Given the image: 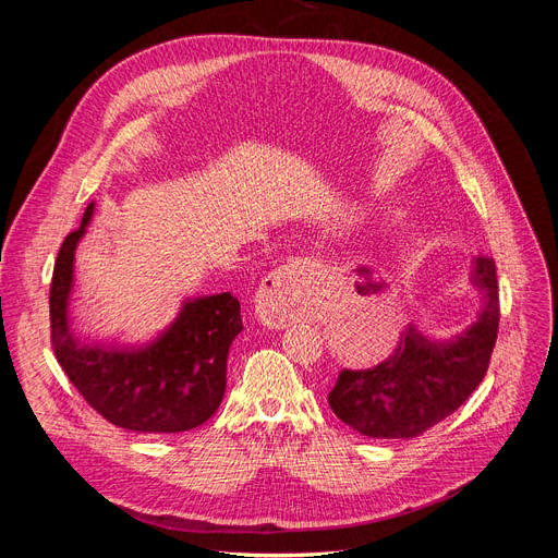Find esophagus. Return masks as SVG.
<instances>
[{
	"label": "esophagus",
	"instance_id": "34e87169",
	"mask_svg": "<svg viewBox=\"0 0 558 558\" xmlns=\"http://www.w3.org/2000/svg\"><path fill=\"white\" fill-rule=\"evenodd\" d=\"M305 267L307 259L294 257L264 278L255 296L257 314L264 324L280 328L291 318V312L296 310L299 296L303 294Z\"/></svg>",
	"mask_w": 558,
	"mask_h": 558
}]
</instances>
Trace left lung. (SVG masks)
Here are the masks:
<instances>
[{"label": "left lung", "instance_id": "obj_1", "mask_svg": "<svg viewBox=\"0 0 558 558\" xmlns=\"http://www.w3.org/2000/svg\"><path fill=\"white\" fill-rule=\"evenodd\" d=\"M471 280L482 294L475 324L450 341L409 326L383 364L343 368L328 396L337 418L371 438H414L457 412L484 379L500 326L493 257L473 262Z\"/></svg>", "mask_w": 558, "mask_h": 558}]
</instances>
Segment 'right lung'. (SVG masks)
I'll list each match as a JSON object with an SVG mask.
<instances>
[{
    "label": "right lung",
    "mask_w": 558,
    "mask_h": 558,
    "mask_svg": "<svg viewBox=\"0 0 558 558\" xmlns=\"http://www.w3.org/2000/svg\"><path fill=\"white\" fill-rule=\"evenodd\" d=\"M95 213L85 208L53 264L49 289L51 345L58 364L97 414L140 434L187 432L208 421L223 400L226 364L242 326L230 291L187 299L173 324L151 343L124 348L81 343L70 328L74 253Z\"/></svg>",
    "instance_id": "1"
}]
</instances>
